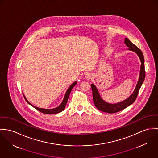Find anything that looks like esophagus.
I'll return each mask as SVG.
<instances>
[{"label": "esophagus", "instance_id": "1", "mask_svg": "<svg viewBox=\"0 0 158 158\" xmlns=\"http://www.w3.org/2000/svg\"><path fill=\"white\" fill-rule=\"evenodd\" d=\"M85 77L88 79H91L92 78V76L90 74H87L85 75Z\"/></svg>", "mask_w": 158, "mask_h": 158}]
</instances>
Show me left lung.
<instances>
[{
  "instance_id": "obj_1",
  "label": "left lung",
  "mask_w": 158,
  "mask_h": 158,
  "mask_svg": "<svg viewBox=\"0 0 158 158\" xmlns=\"http://www.w3.org/2000/svg\"><path fill=\"white\" fill-rule=\"evenodd\" d=\"M125 44L128 47H129L128 50L133 51L135 53H137L140 58V61H141V67H140V76H139V81L138 82V84L136 85V87L133 93L125 101H123V102L116 104H108L105 102L104 100H102L100 97L99 92L97 88L95 87V85L93 84H91V87L93 91V99L94 104L96 106V107L101 111L108 113H114L123 110L127 106H128L129 105L132 104L135 101L138 96L139 91L140 89V87L143 84V82L144 81L145 77V71L144 59H143V53H142L141 50L138 47H137L135 45H134L127 38L125 39Z\"/></svg>"
}]
</instances>
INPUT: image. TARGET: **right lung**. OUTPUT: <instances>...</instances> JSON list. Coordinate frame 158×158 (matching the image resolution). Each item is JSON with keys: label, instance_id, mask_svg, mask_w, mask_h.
<instances>
[{"label": "right lung", "instance_id": "obj_1", "mask_svg": "<svg viewBox=\"0 0 158 158\" xmlns=\"http://www.w3.org/2000/svg\"><path fill=\"white\" fill-rule=\"evenodd\" d=\"M77 84V82H74L73 84H72L70 85V87L69 88V89H67L66 93H65V97L64 98V100L62 102V104L60 105H59L58 107L56 108H53V109H44V108H38V107H36L35 106L31 104L28 101L27 99L25 98V97L24 96V98L25 99V101L30 104V105L33 106L35 108L36 110H37L38 111H40L41 113H44V114H56V113H60L61 111H62L64 109H65V107L66 106V104L67 103V101H68V99H69V97L70 96V94L71 91L73 89V88L74 87L76 84Z\"/></svg>", "mask_w": 158, "mask_h": 158}]
</instances>
